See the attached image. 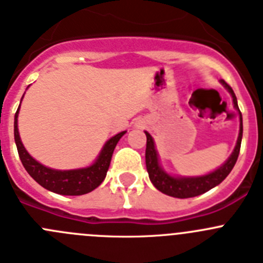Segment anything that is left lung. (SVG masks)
<instances>
[{
  "mask_svg": "<svg viewBox=\"0 0 263 263\" xmlns=\"http://www.w3.org/2000/svg\"><path fill=\"white\" fill-rule=\"evenodd\" d=\"M221 83L224 84V87L231 92L235 108L240 113V133H238L237 143H236V147L233 150L232 155L230 156V159L220 168L209 173V175L199 176V177H172V176L167 175L160 168L153 137L147 132H144L146 137H147V143H146V168H147L148 177H150L154 186L158 190H160L161 193L167 194V196L175 197V198H190V197H197L199 194H203V193L209 192L210 189L215 187L216 185L220 184L230 175L232 168L235 167L238 154H240V147H241L242 116L240 109H238L237 99H236V95L232 88H231V86L226 83L224 81H221Z\"/></svg>",
  "mask_w": 263,
  "mask_h": 263,
  "instance_id": "obj_1",
  "label": "left lung"
}]
</instances>
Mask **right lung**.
<instances>
[{
    "instance_id": "add662e5",
    "label": "right lung",
    "mask_w": 263,
    "mask_h": 263,
    "mask_svg": "<svg viewBox=\"0 0 263 263\" xmlns=\"http://www.w3.org/2000/svg\"><path fill=\"white\" fill-rule=\"evenodd\" d=\"M18 112L19 108L15 113V117H14V138H15L19 158H21L22 164L28 172V175L39 185H42L43 187L53 193L62 194V196H82V194L92 192L104 181L116 144L126 132H121V133L112 137L103 147L98 160L90 167L82 168V170L57 171L44 167L26 151L25 146L22 144L18 132V120H16L18 119Z\"/></svg>"
}]
</instances>
